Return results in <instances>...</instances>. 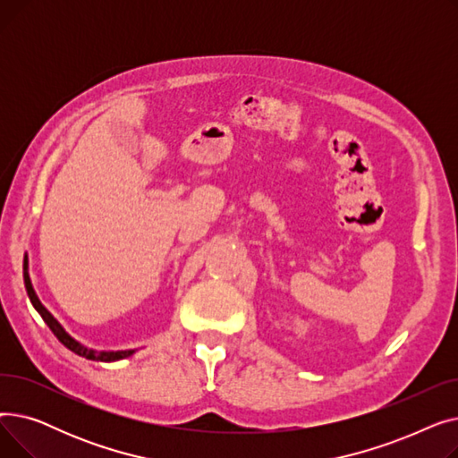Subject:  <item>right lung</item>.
<instances>
[{
	"instance_id": "add662e5",
	"label": "right lung",
	"mask_w": 458,
	"mask_h": 458,
	"mask_svg": "<svg viewBox=\"0 0 458 458\" xmlns=\"http://www.w3.org/2000/svg\"><path fill=\"white\" fill-rule=\"evenodd\" d=\"M23 282H26L28 295H30V299H31L35 310L38 311L40 318L44 319V323H46L47 327H50V330L57 335V340H59L64 347H68L72 352H76V354H80V356H85V358H89V360H98V362H114V360L128 358V356H131V354L135 352L133 349H130V351H102V352H98V351H92V349L83 347L80 342H76L74 338H72L70 334L64 332V328L57 323V319H55V318L50 314V311H47V310L42 306V302L38 301V297H37V293H35V290H33V285H31L30 275H28V261H23Z\"/></svg>"
}]
</instances>
